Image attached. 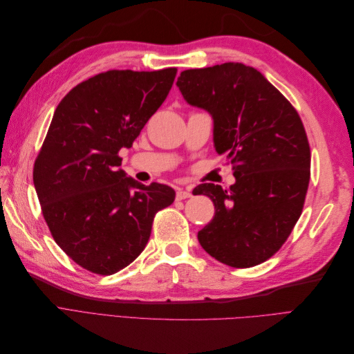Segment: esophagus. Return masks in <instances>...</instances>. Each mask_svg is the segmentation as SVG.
Listing matches in <instances>:
<instances>
[{
	"mask_svg": "<svg viewBox=\"0 0 354 354\" xmlns=\"http://www.w3.org/2000/svg\"><path fill=\"white\" fill-rule=\"evenodd\" d=\"M192 196V194H190V190H186V189H177V194H176V198L178 199V201H183V199H187V198H190Z\"/></svg>",
	"mask_w": 354,
	"mask_h": 354,
	"instance_id": "obj_1",
	"label": "esophagus"
}]
</instances>
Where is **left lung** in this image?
I'll return each instance as SVG.
<instances>
[{
    "mask_svg": "<svg viewBox=\"0 0 354 354\" xmlns=\"http://www.w3.org/2000/svg\"><path fill=\"white\" fill-rule=\"evenodd\" d=\"M185 100L214 121V147L230 159L236 178L229 189L199 185L216 214L198 232L211 257L236 269L279 251L304 207L310 146L301 118L264 75L242 63H223L180 73Z\"/></svg>",
    "mask_w": 354,
    "mask_h": 354,
    "instance_id": "obj_1",
    "label": "left lung"
}]
</instances>
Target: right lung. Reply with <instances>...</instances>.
Masks as SVG:
<instances>
[{"mask_svg":"<svg viewBox=\"0 0 354 354\" xmlns=\"http://www.w3.org/2000/svg\"><path fill=\"white\" fill-rule=\"evenodd\" d=\"M176 68L108 71L73 87L56 108L34 165L42 216L68 257L97 274L133 263L155 214L174 202L169 186H145L120 168L173 87Z\"/></svg>","mask_w":354,"mask_h":354,"instance_id":"obj_1","label":"right lung"}]
</instances>
